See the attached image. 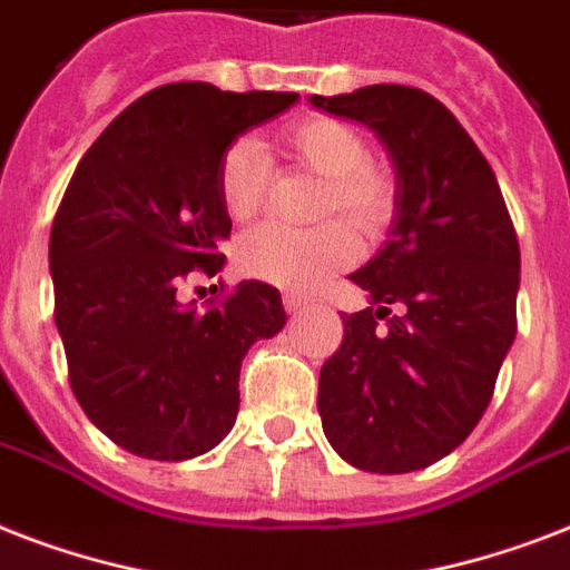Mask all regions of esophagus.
<instances>
[{
    "label": "esophagus",
    "mask_w": 570,
    "mask_h": 570,
    "mask_svg": "<svg viewBox=\"0 0 570 570\" xmlns=\"http://www.w3.org/2000/svg\"><path fill=\"white\" fill-rule=\"evenodd\" d=\"M284 307H286V313H302V311H307V307H311V298L289 289V293H284Z\"/></svg>",
    "instance_id": "obj_1"
}]
</instances>
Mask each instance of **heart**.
I'll list each match as a JSON object with an SVG mask.
<instances>
[{
    "label": "heart",
    "mask_w": 570,
    "mask_h": 570,
    "mask_svg": "<svg viewBox=\"0 0 570 570\" xmlns=\"http://www.w3.org/2000/svg\"><path fill=\"white\" fill-rule=\"evenodd\" d=\"M277 141L295 163L322 174L316 215H343L357 233L375 236L393 215V180L379 165L366 163L364 138L337 118L311 115L277 132ZM268 159L254 138H236L218 165V191L233 222H248L266 197ZM355 257V236L331 218L311 230L259 224L236 242V263L245 275L293 289H313Z\"/></svg>",
    "instance_id": "b5f03b06"
}]
</instances>
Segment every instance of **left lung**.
I'll return each mask as SVG.
<instances>
[{"label": "left lung", "mask_w": 570, "mask_h": 570, "mask_svg": "<svg viewBox=\"0 0 570 570\" xmlns=\"http://www.w3.org/2000/svg\"><path fill=\"white\" fill-rule=\"evenodd\" d=\"M311 102L373 129L396 171L387 242L352 275L373 307L343 313L320 373L322 429L352 468L423 470L494 396L518 334V236L488 159L432 94L366 85Z\"/></svg>", "instance_id": "left-lung-1"}]
</instances>
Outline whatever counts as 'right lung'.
<instances>
[{"label":"right lung","mask_w":570,"mask_h":570,"mask_svg":"<svg viewBox=\"0 0 570 570\" xmlns=\"http://www.w3.org/2000/svg\"><path fill=\"white\" fill-rule=\"evenodd\" d=\"M295 100L163 85L76 165L49 233L56 328L82 411L132 455L186 461L218 446L239 414L242 357L284 328L275 286L242 281L206 311L177 289L224 266V150Z\"/></svg>","instance_id":"1"}]
</instances>
